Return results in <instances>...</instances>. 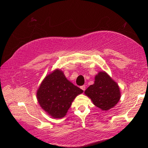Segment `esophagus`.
<instances>
[{"label": "esophagus", "mask_w": 148, "mask_h": 148, "mask_svg": "<svg viewBox=\"0 0 148 148\" xmlns=\"http://www.w3.org/2000/svg\"><path fill=\"white\" fill-rule=\"evenodd\" d=\"M80 88L84 91L86 90V86H84H84H82L80 87Z\"/></svg>", "instance_id": "34e87169"}]
</instances>
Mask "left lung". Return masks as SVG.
Returning <instances> with one entry per match:
<instances>
[{"instance_id":"1","label":"left lung","mask_w":148,"mask_h":148,"mask_svg":"<svg viewBox=\"0 0 148 148\" xmlns=\"http://www.w3.org/2000/svg\"><path fill=\"white\" fill-rule=\"evenodd\" d=\"M84 93L103 111H108L115 106L121 98L118 84L104 71L96 75L94 84L89 86Z\"/></svg>"}]
</instances>
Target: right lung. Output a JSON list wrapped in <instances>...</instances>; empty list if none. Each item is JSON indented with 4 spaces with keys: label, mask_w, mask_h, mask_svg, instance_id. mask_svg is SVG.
<instances>
[{
    "label": "right lung",
    "mask_w": 148,
    "mask_h": 148,
    "mask_svg": "<svg viewBox=\"0 0 148 148\" xmlns=\"http://www.w3.org/2000/svg\"><path fill=\"white\" fill-rule=\"evenodd\" d=\"M83 90L68 80L62 70L48 74L37 91V98L45 111L55 119L64 117L75 97Z\"/></svg>",
    "instance_id": "1"
}]
</instances>
